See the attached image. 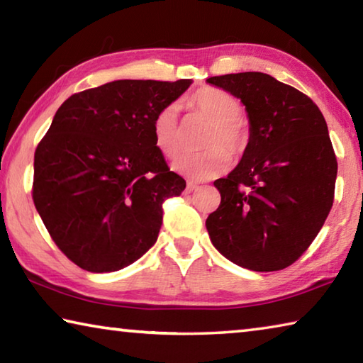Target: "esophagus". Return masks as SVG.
I'll return each mask as SVG.
<instances>
[{"label": "esophagus", "mask_w": 363, "mask_h": 363, "mask_svg": "<svg viewBox=\"0 0 363 363\" xmlns=\"http://www.w3.org/2000/svg\"><path fill=\"white\" fill-rule=\"evenodd\" d=\"M196 189H199V186H196V184L195 182H187V189H186V192H194V190H196Z\"/></svg>", "instance_id": "obj_1"}]
</instances>
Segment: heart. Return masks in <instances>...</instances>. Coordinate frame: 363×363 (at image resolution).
<instances>
[{"label": "heart", "instance_id": "b5f03b06", "mask_svg": "<svg viewBox=\"0 0 363 363\" xmlns=\"http://www.w3.org/2000/svg\"><path fill=\"white\" fill-rule=\"evenodd\" d=\"M189 106L213 121V128L205 138L203 152L186 153L173 163L174 171L195 181H206L224 173L229 167L230 155L243 153L248 144V133L238 116L242 115V104L219 88L205 86L190 96ZM153 143L167 158H173L181 152L182 136L179 110L174 104L163 107L153 118Z\"/></svg>", "mask_w": 363, "mask_h": 363}]
</instances>
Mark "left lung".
Masks as SVG:
<instances>
[{"mask_svg":"<svg viewBox=\"0 0 363 363\" xmlns=\"http://www.w3.org/2000/svg\"><path fill=\"white\" fill-rule=\"evenodd\" d=\"M206 82L238 97L250 120L240 163L214 181L220 205L206 219L211 242L240 267L285 269L314 242L333 206L337 162L327 121L311 97L267 73Z\"/></svg>","mask_w":363,"mask_h":363,"instance_id":"obj_1","label":"left lung"}]
</instances>
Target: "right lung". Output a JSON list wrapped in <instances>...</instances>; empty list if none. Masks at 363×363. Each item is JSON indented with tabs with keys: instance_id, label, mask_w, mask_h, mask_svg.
Instances as JSON below:
<instances>
[{
	"instance_id": "add662e5",
	"label": "right lung",
	"mask_w": 363,
	"mask_h": 363,
	"mask_svg": "<svg viewBox=\"0 0 363 363\" xmlns=\"http://www.w3.org/2000/svg\"><path fill=\"white\" fill-rule=\"evenodd\" d=\"M190 79H116L70 96L35 150L32 196L59 250L88 272H115L157 242L169 171L152 125Z\"/></svg>"
}]
</instances>
